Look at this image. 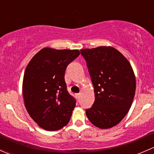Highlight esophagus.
Listing matches in <instances>:
<instances>
[{"instance_id": "esophagus-1", "label": "esophagus", "mask_w": 154, "mask_h": 154, "mask_svg": "<svg viewBox=\"0 0 154 154\" xmlns=\"http://www.w3.org/2000/svg\"><path fill=\"white\" fill-rule=\"evenodd\" d=\"M76 97H77V99L80 98V93H78V94H76Z\"/></svg>"}]
</instances>
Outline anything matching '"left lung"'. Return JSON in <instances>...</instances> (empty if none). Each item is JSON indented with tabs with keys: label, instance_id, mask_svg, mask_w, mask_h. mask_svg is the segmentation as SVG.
I'll return each instance as SVG.
<instances>
[{
	"label": "left lung",
	"instance_id": "1",
	"mask_svg": "<svg viewBox=\"0 0 154 154\" xmlns=\"http://www.w3.org/2000/svg\"><path fill=\"white\" fill-rule=\"evenodd\" d=\"M94 86V102L86 110L100 129L117 125L130 110L136 92L134 71L125 56L111 46L82 49Z\"/></svg>",
	"mask_w": 154,
	"mask_h": 154
}]
</instances>
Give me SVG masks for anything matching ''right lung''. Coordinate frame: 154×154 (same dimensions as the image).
I'll return each mask as SVG.
<instances>
[{"mask_svg": "<svg viewBox=\"0 0 154 154\" xmlns=\"http://www.w3.org/2000/svg\"><path fill=\"white\" fill-rule=\"evenodd\" d=\"M80 54L79 50L44 48L27 66L22 84L24 106L44 130H60L69 122L76 102L67 91L65 71Z\"/></svg>", "mask_w": 154, "mask_h": 154, "instance_id": "right-lung-1", "label": "right lung"}]
</instances>
